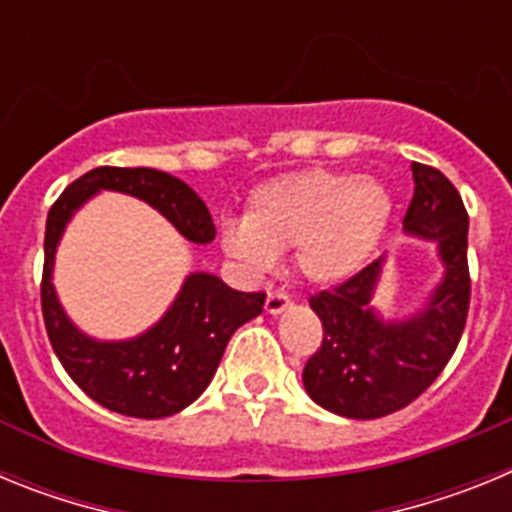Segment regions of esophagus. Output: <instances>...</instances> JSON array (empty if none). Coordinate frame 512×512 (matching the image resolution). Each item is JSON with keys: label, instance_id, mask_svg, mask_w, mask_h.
Returning <instances> with one entry per match:
<instances>
[{"label": "esophagus", "instance_id": "obj_1", "mask_svg": "<svg viewBox=\"0 0 512 512\" xmlns=\"http://www.w3.org/2000/svg\"><path fill=\"white\" fill-rule=\"evenodd\" d=\"M289 305H292V300H289L284 292H279V289H274V292L266 295V312H269V315H279V312L287 310Z\"/></svg>", "mask_w": 512, "mask_h": 512}]
</instances>
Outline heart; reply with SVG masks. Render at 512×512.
<instances>
[{
    "label": "heart",
    "instance_id": "heart-1",
    "mask_svg": "<svg viewBox=\"0 0 512 512\" xmlns=\"http://www.w3.org/2000/svg\"><path fill=\"white\" fill-rule=\"evenodd\" d=\"M390 217L392 194L374 176L297 171L253 189L241 223L220 230V246L251 274L292 248L297 274L330 287L372 261Z\"/></svg>",
    "mask_w": 512,
    "mask_h": 512
}]
</instances>
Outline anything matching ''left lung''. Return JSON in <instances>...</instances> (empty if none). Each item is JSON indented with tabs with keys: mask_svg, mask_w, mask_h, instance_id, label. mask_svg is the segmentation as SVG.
<instances>
[{
	"mask_svg": "<svg viewBox=\"0 0 512 512\" xmlns=\"http://www.w3.org/2000/svg\"><path fill=\"white\" fill-rule=\"evenodd\" d=\"M415 192L402 228L436 246L443 279L408 318L384 320L372 307L384 256L333 289L310 297L323 323V343L305 364L302 382L330 413L372 420L423 395L454 356L469 312V215L459 192L433 166L413 161Z\"/></svg>",
	"mask_w": 512,
	"mask_h": 512,
	"instance_id": "1",
	"label": "left lung"
}]
</instances>
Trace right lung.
<instances>
[{
    "mask_svg": "<svg viewBox=\"0 0 512 512\" xmlns=\"http://www.w3.org/2000/svg\"><path fill=\"white\" fill-rule=\"evenodd\" d=\"M138 197L192 243L215 241L210 210L182 179L158 169L99 166L63 189L45 220L40 302L51 346L66 374L94 402L130 418H166L192 405L217 372L230 336L264 310V292H238L215 274L194 271L156 325L128 341H99L76 328L53 287L61 235L97 192Z\"/></svg>",
    "mask_w": 512,
    "mask_h": 512,
    "instance_id": "right-lung-1",
    "label": "right lung"
}]
</instances>
